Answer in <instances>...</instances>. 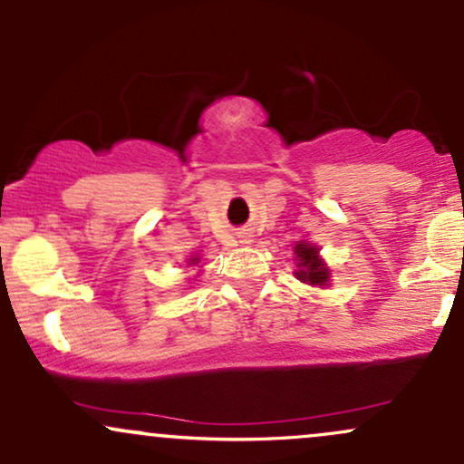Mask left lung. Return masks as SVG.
<instances>
[{
  "instance_id": "1",
  "label": "left lung",
  "mask_w": 464,
  "mask_h": 464,
  "mask_svg": "<svg viewBox=\"0 0 464 464\" xmlns=\"http://www.w3.org/2000/svg\"><path fill=\"white\" fill-rule=\"evenodd\" d=\"M295 255H296V279L303 281V284L310 285H327L329 281V268L324 266V262L318 255V248L307 244L305 239L303 242L295 244Z\"/></svg>"
}]
</instances>
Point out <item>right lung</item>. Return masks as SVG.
Returning a JSON list of instances; mask_svg holds the SVG:
<instances>
[{"label": "right lung", "instance_id": "add662e5", "mask_svg": "<svg viewBox=\"0 0 464 464\" xmlns=\"http://www.w3.org/2000/svg\"><path fill=\"white\" fill-rule=\"evenodd\" d=\"M189 264H198V257H191Z\"/></svg>", "mask_w": 464, "mask_h": 464}]
</instances>
